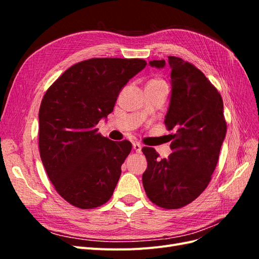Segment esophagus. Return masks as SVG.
<instances>
[{"instance_id": "1", "label": "esophagus", "mask_w": 259, "mask_h": 259, "mask_svg": "<svg viewBox=\"0 0 259 259\" xmlns=\"http://www.w3.org/2000/svg\"><path fill=\"white\" fill-rule=\"evenodd\" d=\"M142 145H140V144H138V143H134V144H133V149H134V150L136 151V152H142Z\"/></svg>"}]
</instances>
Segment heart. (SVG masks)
<instances>
[{
    "label": "heart",
    "mask_w": 259,
    "mask_h": 259,
    "mask_svg": "<svg viewBox=\"0 0 259 259\" xmlns=\"http://www.w3.org/2000/svg\"><path fill=\"white\" fill-rule=\"evenodd\" d=\"M149 83H164V82L161 80H158V79H154V80H151Z\"/></svg>",
    "instance_id": "obj_1"
}]
</instances>
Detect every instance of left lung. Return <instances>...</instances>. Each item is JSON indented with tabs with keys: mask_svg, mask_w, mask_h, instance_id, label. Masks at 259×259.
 <instances>
[{
	"mask_svg": "<svg viewBox=\"0 0 259 259\" xmlns=\"http://www.w3.org/2000/svg\"><path fill=\"white\" fill-rule=\"evenodd\" d=\"M171 95L165 115L167 130H176L167 159L153 148L143 152L148 166L143 174L147 197L155 205L174 209L189 204L210 182L226 137L227 124L221 94L202 71L179 57L168 56ZM149 65L164 68L165 60Z\"/></svg>",
	"mask_w": 259,
	"mask_h": 259,
	"instance_id": "1",
	"label": "left lung"
}]
</instances>
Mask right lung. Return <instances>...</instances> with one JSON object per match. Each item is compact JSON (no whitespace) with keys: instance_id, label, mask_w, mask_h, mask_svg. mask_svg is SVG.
<instances>
[{"instance_id":"right-lung-1","label":"right lung","mask_w":259,"mask_h":259,"mask_svg":"<svg viewBox=\"0 0 259 259\" xmlns=\"http://www.w3.org/2000/svg\"><path fill=\"white\" fill-rule=\"evenodd\" d=\"M146 65L138 58L88 59L46 91L38 111L41 160L55 189L73 206L95 208L113 194L132 144L101 136L96 125Z\"/></svg>"}]
</instances>
